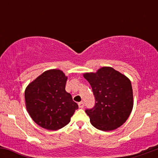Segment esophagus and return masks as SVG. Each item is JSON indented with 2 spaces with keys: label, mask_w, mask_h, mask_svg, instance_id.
I'll return each instance as SVG.
<instances>
[{
  "label": "esophagus",
  "mask_w": 158,
  "mask_h": 158,
  "mask_svg": "<svg viewBox=\"0 0 158 158\" xmlns=\"http://www.w3.org/2000/svg\"><path fill=\"white\" fill-rule=\"evenodd\" d=\"M78 106H79V107L80 108H84V102H79V104H78Z\"/></svg>",
  "instance_id": "esophagus-1"
}]
</instances>
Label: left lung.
Returning <instances> with one entry per match:
<instances>
[{"instance_id": "left-lung-1", "label": "left lung", "mask_w": 158, "mask_h": 158, "mask_svg": "<svg viewBox=\"0 0 158 158\" xmlns=\"http://www.w3.org/2000/svg\"><path fill=\"white\" fill-rule=\"evenodd\" d=\"M90 83L96 104L85 110L90 123L101 131H113L120 127L131 113L133 90L130 79L111 67H102L96 73H83Z\"/></svg>"}]
</instances>
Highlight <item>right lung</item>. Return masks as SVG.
Returning <instances> with one entry per match:
<instances>
[{"mask_svg": "<svg viewBox=\"0 0 158 158\" xmlns=\"http://www.w3.org/2000/svg\"><path fill=\"white\" fill-rule=\"evenodd\" d=\"M68 77L59 69L44 71L25 89L27 110L41 128L56 131L70 121L78 105L65 90Z\"/></svg>", "mask_w": 158, "mask_h": 158, "instance_id": "obj_1", "label": "right lung"}]
</instances>
